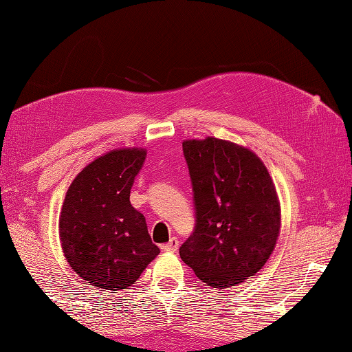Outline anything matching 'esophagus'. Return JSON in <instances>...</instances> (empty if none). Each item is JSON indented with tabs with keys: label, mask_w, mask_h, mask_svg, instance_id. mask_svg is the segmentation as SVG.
Wrapping results in <instances>:
<instances>
[{
	"label": "esophagus",
	"mask_w": 352,
	"mask_h": 352,
	"mask_svg": "<svg viewBox=\"0 0 352 352\" xmlns=\"http://www.w3.org/2000/svg\"><path fill=\"white\" fill-rule=\"evenodd\" d=\"M162 249L164 252H170V253L177 252V249H178V239L175 236L170 238L166 244H162Z\"/></svg>",
	"instance_id": "esophagus-1"
}]
</instances>
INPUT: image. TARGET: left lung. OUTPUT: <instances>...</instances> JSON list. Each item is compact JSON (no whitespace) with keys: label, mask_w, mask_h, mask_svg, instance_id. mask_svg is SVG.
Wrapping results in <instances>:
<instances>
[{"label":"left lung","mask_w":352,"mask_h":352,"mask_svg":"<svg viewBox=\"0 0 352 352\" xmlns=\"http://www.w3.org/2000/svg\"><path fill=\"white\" fill-rule=\"evenodd\" d=\"M194 192L195 227L180 256L197 278L229 288L256 274L279 236L274 184L252 151L208 137L183 142Z\"/></svg>","instance_id":"1"}]
</instances>
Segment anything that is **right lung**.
<instances>
[{
	"mask_svg": "<svg viewBox=\"0 0 352 352\" xmlns=\"http://www.w3.org/2000/svg\"><path fill=\"white\" fill-rule=\"evenodd\" d=\"M144 149H116L79 172L67 190L59 218L62 249L89 285L123 290L140 278L160 249L146 219L129 203Z\"/></svg>",
	"mask_w": 352,
	"mask_h": 352,
	"instance_id": "1",
	"label": "right lung"
}]
</instances>
